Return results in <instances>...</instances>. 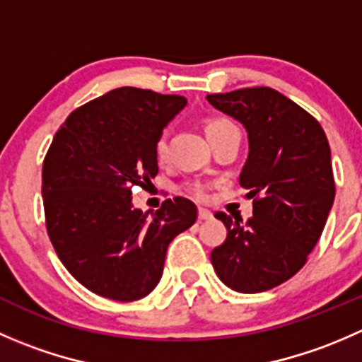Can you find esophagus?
<instances>
[{"label": "esophagus", "instance_id": "esophagus-1", "mask_svg": "<svg viewBox=\"0 0 362 362\" xmlns=\"http://www.w3.org/2000/svg\"><path fill=\"white\" fill-rule=\"evenodd\" d=\"M211 217H214V214H211L210 210H204V208H199V210H198L199 221H210Z\"/></svg>", "mask_w": 362, "mask_h": 362}]
</instances>
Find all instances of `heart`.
Wrapping results in <instances>:
<instances>
[{
    "instance_id": "heart-1",
    "label": "heart",
    "mask_w": 362,
    "mask_h": 362,
    "mask_svg": "<svg viewBox=\"0 0 362 362\" xmlns=\"http://www.w3.org/2000/svg\"><path fill=\"white\" fill-rule=\"evenodd\" d=\"M235 127H236L235 122L229 120L228 117H211V119L206 120L208 138L215 136V134L222 133V131L235 129ZM154 152H156V158H158V160H160V163L166 160V156H168L166 133H160L158 136V140H156V145H154ZM185 191H187L192 198L198 199V202H204V199H208V194H210V185L204 184L202 180H192L185 185Z\"/></svg>"
}]
</instances>
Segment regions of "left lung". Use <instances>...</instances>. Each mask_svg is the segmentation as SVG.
<instances>
[{
  "instance_id": "left-lung-1",
  "label": "left lung",
  "mask_w": 362,
  "mask_h": 362,
  "mask_svg": "<svg viewBox=\"0 0 362 362\" xmlns=\"http://www.w3.org/2000/svg\"><path fill=\"white\" fill-rule=\"evenodd\" d=\"M206 100L245 126L249 158L240 185L254 199L247 222L215 214L228 236L211 250V266L236 293H262L294 276L322 235L334 202L329 144L315 117L269 87Z\"/></svg>"
}]
</instances>
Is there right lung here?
Segmentation results:
<instances>
[{"instance_id":"add662e5","label":"right lung","mask_w":362,"mask_h":362,"mask_svg":"<svg viewBox=\"0 0 362 362\" xmlns=\"http://www.w3.org/2000/svg\"><path fill=\"white\" fill-rule=\"evenodd\" d=\"M187 105L178 94L119 87L68 115L43 159L45 226L57 257L86 289L136 301L158 286L168 245L198 217L189 199H166L152 217L133 187L158 175L154 145Z\"/></svg>"}]
</instances>
